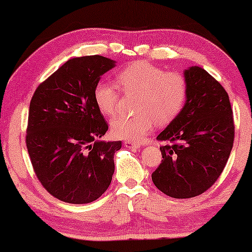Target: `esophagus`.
<instances>
[{"label":"esophagus","instance_id":"obj_1","mask_svg":"<svg viewBox=\"0 0 252 252\" xmlns=\"http://www.w3.org/2000/svg\"><path fill=\"white\" fill-rule=\"evenodd\" d=\"M125 147L126 148H129V149H137V148H140L141 146L139 143H135V142H130V141H125Z\"/></svg>","mask_w":252,"mask_h":252}]
</instances>
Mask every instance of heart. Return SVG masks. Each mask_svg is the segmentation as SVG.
Wrapping results in <instances>:
<instances>
[{
    "instance_id": "heart-1",
    "label": "heart",
    "mask_w": 252,
    "mask_h": 252,
    "mask_svg": "<svg viewBox=\"0 0 252 252\" xmlns=\"http://www.w3.org/2000/svg\"><path fill=\"white\" fill-rule=\"evenodd\" d=\"M116 85L126 94L139 93L136 115L117 116L111 122V132L118 139L140 142L153 130L155 122L166 125L178 117L187 97V82L178 72H164L148 62H135L116 74ZM108 81L95 86L94 99L103 116L115 115L119 94Z\"/></svg>"
}]
</instances>
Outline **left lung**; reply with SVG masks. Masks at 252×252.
Instances as JSON below:
<instances>
[{"mask_svg": "<svg viewBox=\"0 0 252 252\" xmlns=\"http://www.w3.org/2000/svg\"><path fill=\"white\" fill-rule=\"evenodd\" d=\"M187 97L175 119L157 136L163 160L151 175L155 186L173 198H190L211 187L228 160L234 142L233 111L221 85L204 68L184 71Z\"/></svg>", "mask_w": 252, "mask_h": 252, "instance_id": "8db88e82", "label": "left lung"}]
</instances>
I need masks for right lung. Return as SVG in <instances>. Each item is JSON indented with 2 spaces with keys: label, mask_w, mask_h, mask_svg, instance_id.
Segmentation results:
<instances>
[{
  "label": "right lung",
  "mask_w": 252,
  "mask_h": 252,
  "mask_svg": "<svg viewBox=\"0 0 252 252\" xmlns=\"http://www.w3.org/2000/svg\"><path fill=\"white\" fill-rule=\"evenodd\" d=\"M116 66L110 58L74 57L34 93L26 146L33 168L48 192L71 204H86L111 184L120 141L99 139L109 126L94 99V89Z\"/></svg>",
  "instance_id": "right-lung-1"
}]
</instances>
